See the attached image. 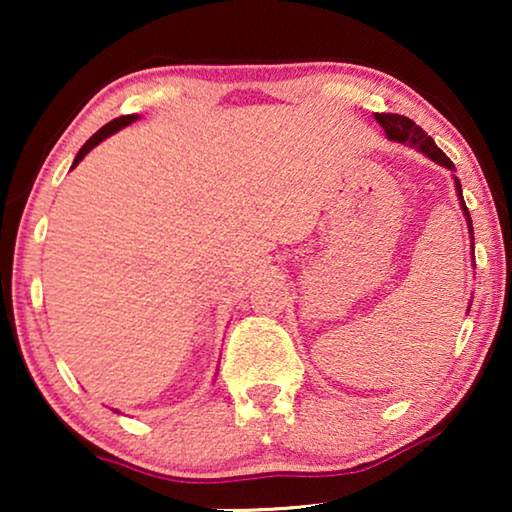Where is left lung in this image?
Returning <instances> with one entry per match:
<instances>
[{
	"label": "left lung",
	"mask_w": 512,
	"mask_h": 512,
	"mask_svg": "<svg viewBox=\"0 0 512 512\" xmlns=\"http://www.w3.org/2000/svg\"><path fill=\"white\" fill-rule=\"evenodd\" d=\"M375 121L382 125L384 135H387L389 142H398V144H405L410 146V149H417L419 153H424L426 158H431L433 163H438L440 167H445V170L450 172H457L454 170V163L450 158L445 156L443 151L438 149L436 142L426 135V132L419 128L415 121H410L408 116H398V114H375ZM454 191H457V198H459V205H461V212L466 216V223H468V233H471V251H473V221H471V214H468L466 209V202H464V193H461V181L454 177ZM468 312H471V305H468Z\"/></svg>",
	"instance_id": "8db88e82"
}]
</instances>
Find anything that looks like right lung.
<instances>
[{
    "instance_id": "1",
    "label": "right lung",
    "mask_w": 512,
    "mask_h": 512,
    "mask_svg": "<svg viewBox=\"0 0 512 512\" xmlns=\"http://www.w3.org/2000/svg\"><path fill=\"white\" fill-rule=\"evenodd\" d=\"M137 118H139L137 114H128V116H118V118H114V121H111V123H107V125H104V128H100V130H97V132H95V135H93V137H90V139H88V142L81 146V151H79V153H76V158H74V163H72V170H74V167H76V165H79V163H81V160H83V158H86V156H88V153H90V151H93V149H95V146H97V144H100V142H104V139H107V137H111V135H114V132H118V130H123V128H125V125L135 123V121H137ZM114 412H118V410H114Z\"/></svg>"
}]
</instances>
